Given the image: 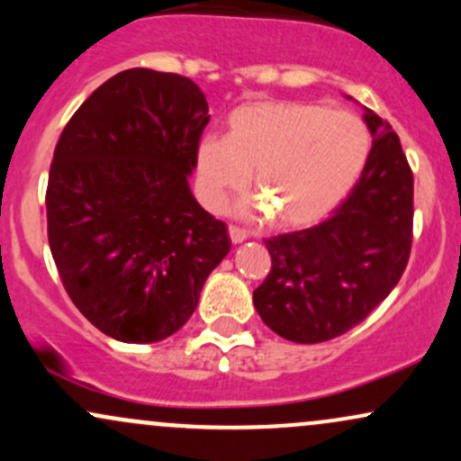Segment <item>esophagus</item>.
<instances>
[{"instance_id": "obj_1", "label": "esophagus", "mask_w": 461, "mask_h": 461, "mask_svg": "<svg viewBox=\"0 0 461 461\" xmlns=\"http://www.w3.org/2000/svg\"><path fill=\"white\" fill-rule=\"evenodd\" d=\"M230 238L234 245H240V242H245L249 238V231L242 230V227H238V225H230Z\"/></svg>"}]
</instances>
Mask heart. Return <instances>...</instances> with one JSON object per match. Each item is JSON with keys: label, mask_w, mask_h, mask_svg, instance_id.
<instances>
[{"label": "heart", "mask_w": 461, "mask_h": 461, "mask_svg": "<svg viewBox=\"0 0 461 461\" xmlns=\"http://www.w3.org/2000/svg\"><path fill=\"white\" fill-rule=\"evenodd\" d=\"M370 134L351 113L310 102H256L236 108L227 136L199 142L197 167L210 203L240 190L253 171L258 208L282 227L321 221L356 186Z\"/></svg>", "instance_id": "b5f03b06"}]
</instances>
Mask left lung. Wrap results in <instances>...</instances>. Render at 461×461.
Here are the masks:
<instances>
[{
    "label": "left lung",
    "mask_w": 461,
    "mask_h": 461,
    "mask_svg": "<svg viewBox=\"0 0 461 461\" xmlns=\"http://www.w3.org/2000/svg\"><path fill=\"white\" fill-rule=\"evenodd\" d=\"M373 136L348 197L322 223L264 240L271 273L253 305L277 336L314 345L356 327L393 293L411 249L414 177L388 121L364 108Z\"/></svg>",
    "instance_id": "left-lung-1"
}]
</instances>
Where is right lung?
I'll return each instance as SVG.
<instances>
[{"mask_svg":"<svg viewBox=\"0 0 461 461\" xmlns=\"http://www.w3.org/2000/svg\"><path fill=\"white\" fill-rule=\"evenodd\" d=\"M208 102L193 79L116 73L71 116L47 184V236L65 290L105 336L160 342L184 327L230 253L190 190Z\"/></svg>","mask_w":461,"mask_h":461,"instance_id":"1","label":"right lung"}]
</instances>
